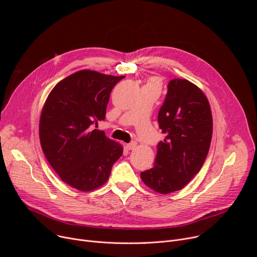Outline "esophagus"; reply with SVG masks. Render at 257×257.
Masks as SVG:
<instances>
[{
	"label": "esophagus",
	"mask_w": 257,
	"mask_h": 257,
	"mask_svg": "<svg viewBox=\"0 0 257 257\" xmlns=\"http://www.w3.org/2000/svg\"><path fill=\"white\" fill-rule=\"evenodd\" d=\"M136 145H137L136 142H131V143L126 144V148H127L129 151H132V150H134V149L136 148Z\"/></svg>",
	"instance_id": "esophagus-1"
}]
</instances>
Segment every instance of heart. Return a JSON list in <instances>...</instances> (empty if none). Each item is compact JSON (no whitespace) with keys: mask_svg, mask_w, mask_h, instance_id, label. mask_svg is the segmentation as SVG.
Masks as SVG:
<instances>
[{"mask_svg":"<svg viewBox=\"0 0 257 257\" xmlns=\"http://www.w3.org/2000/svg\"><path fill=\"white\" fill-rule=\"evenodd\" d=\"M161 84H162V83H161V80H160L159 78H157V77H154V78H151V79L148 81V83H146L145 86H151V87H155V88L160 89Z\"/></svg>","mask_w":257,"mask_h":257,"instance_id":"obj_1","label":"heart"}]
</instances>
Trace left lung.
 I'll return each instance as SVG.
<instances>
[{
	"label": "left lung",
	"instance_id": "obj_1",
	"mask_svg": "<svg viewBox=\"0 0 257 257\" xmlns=\"http://www.w3.org/2000/svg\"><path fill=\"white\" fill-rule=\"evenodd\" d=\"M158 120L166 137L158 145L154 167L140 177L149 188L169 194L184 188L200 171L210 146L212 115L197 85L175 78L169 82Z\"/></svg>",
	"mask_w": 257,
	"mask_h": 257
}]
</instances>
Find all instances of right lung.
I'll use <instances>...</instances> for the list:
<instances>
[{
    "label": "right lung",
    "instance_id": "1",
    "mask_svg": "<svg viewBox=\"0 0 257 257\" xmlns=\"http://www.w3.org/2000/svg\"><path fill=\"white\" fill-rule=\"evenodd\" d=\"M124 77L77 71L55 85L43 106V152L60 179L79 191L102 186L123 155L122 144L91 125L104 120L109 94Z\"/></svg>",
    "mask_w": 257,
    "mask_h": 257
}]
</instances>
